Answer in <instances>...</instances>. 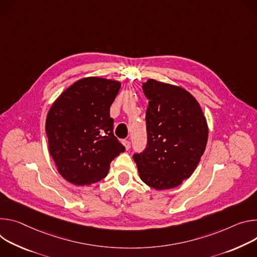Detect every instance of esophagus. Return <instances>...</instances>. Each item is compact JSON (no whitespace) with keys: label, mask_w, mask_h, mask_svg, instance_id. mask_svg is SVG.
Returning a JSON list of instances; mask_svg holds the SVG:
<instances>
[{"label":"esophagus","mask_w":257,"mask_h":257,"mask_svg":"<svg viewBox=\"0 0 257 257\" xmlns=\"http://www.w3.org/2000/svg\"><path fill=\"white\" fill-rule=\"evenodd\" d=\"M122 145L125 147L126 150H128L131 148V142L127 140H122Z\"/></svg>","instance_id":"obj_1"}]
</instances>
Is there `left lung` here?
Segmentation results:
<instances>
[{"label": "left lung", "mask_w": 257, "mask_h": 257, "mask_svg": "<svg viewBox=\"0 0 257 257\" xmlns=\"http://www.w3.org/2000/svg\"><path fill=\"white\" fill-rule=\"evenodd\" d=\"M143 91L147 145L134 154L141 180L156 190L178 187L204 153L208 127L200 105L186 90L148 79Z\"/></svg>", "instance_id": "1"}]
</instances>
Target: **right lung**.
I'll return each instance as SVG.
<instances>
[{"mask_svg":"<svg viewBox=\"0 0 257 257\" xmlns=\"http://www.w3.org/2000/svg\"><path fill=\"white\" fill-rule=\"evenodd\" d=\"M120 82L85 77L66 89L46 119L49 151L59 174L77 186L104 179L110 162L124 152L113 134L110 106Z\"/></svg>","mask_w":257,"mask_h":257,"instance_id":"right-lung-1","label":"right lung"}]
</instances>
